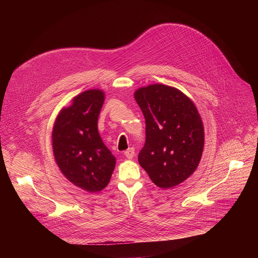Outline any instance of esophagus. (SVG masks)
<instances>
[{
    "label": "esophagus",
    "instance_id": "1",
    "mask_svg": "<svg viewBox=\"0 0 258 258\" xmlns=\"http://www.w3.org/2000/svg\"><path fill=\"white\" fill-rule=\"evenodd\" d=\"M124 156H125L127 159H133L134 156H135V150H134V148L131 147V148H128V150H126V151L124 152Z\"/></svg>",
    "mask_w": 258,
    "mask_h": 258
}]
</instances>
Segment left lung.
<instances>
[{"instance_id":"obj_1","label":"left lung","mask_w":258,"mask_h":258,"mask_svg":"<svg viewBox=\"0 0 258 258\" xmlns=\"http://www.w3.org/2000/svg\"><path fill=\"white\" fill-rule=\"evenodd\" d=\"M145 118V144L139 164L163 189L188 179L204 148V126L195 103L180 90L150 85L135 92Z\"/></svg>"}]
</instances>
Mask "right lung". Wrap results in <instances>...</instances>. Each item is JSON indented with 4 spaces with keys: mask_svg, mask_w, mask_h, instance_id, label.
<instances>
[{
    "mask_svg": "<svg viewBox=\"0 0 258 258\" xmlns=\"http://www.w3.org/2000/svg\"><path fill=\"white\" fill-rule=\"evenodd\" d=\"M72 101L54 122L53 155L71 183L88 192H98L110 182L116 164V158L102 142L97 126L104 93L88 90Z\"/></svg>",
    "mask_w": 258,
    "mask_h": 258,
    "instance_id": "add662e5",
    "label": "right lung"
}]
</instances>
